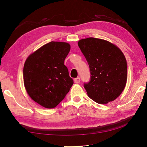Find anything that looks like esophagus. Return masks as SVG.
Listing matches in <instances>:
<instances>
[{"instance_id":"esophagus-1","label":"esophagus","mask_w":147,"mask_h":147,"mask_svg":"<svg viewBox=\"0 0 147 147\" xmlns=\"http://www.w3.org/2000/svg\"><path fill=\"white\" fill-rule=\"evenodd\" d=\"M74 81L76 83H79L80 82V78H76L74 79Z\"/></svg>"}]
</instances>
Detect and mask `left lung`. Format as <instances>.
Listing matches in <instances>:
<instances>
[{
  "label": "left lung",
  "mask_w": 147,
  "mask_h": 147,
  "mask_svg": "<svg viewBox=\"0 0 147 147\" xmlns=\"http://www.w3.org/2000/svg\"><path fill=\"white\" fill-rule=\"evenodd\" d=\"M79 47L88 62L91 79L84 87L98 104L114 101L125 88L127 62L119 48L107 40L90 37L79 40Z\"/></svg>",
  "instance_id": "1"
}]
</instances>
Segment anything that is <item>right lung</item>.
Returning <instances> with one entry per match:
<instances>
[{
    "mask_svg": "<svg viewBox=\"0 0 147 147\" xmlns=\"http://www.w3.org/2000/svg\"><path fill=\"white\" fill-rule=\"evenodd\" d=\"M70 49L68 43L51 42L30 54L24 62V87L31 98L43 107H55L73 85L64 65Z\"/></svg>",
    "mask_w": 147,
    "mask_h": 147,
    "instance_id": "obj_1",
    "label": "right lung"
}]
</instances>
